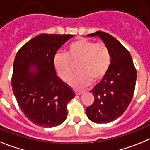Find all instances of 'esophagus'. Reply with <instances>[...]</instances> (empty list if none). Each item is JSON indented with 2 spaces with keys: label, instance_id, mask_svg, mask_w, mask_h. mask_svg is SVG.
I'll return each mask as SVG.
<instances>
[{
  "label": "esophagus",
  "instance_id": "obj_1",
  "mask_svg": "<svg viewBox=\"0 0 150 150\" xmlns=\"http://www.w3.org/2000/svg\"><path fill=\"white\" fill-rule=\"evenodd\" d=\"M75 93L76 95H81L84 93V91H79V90H75Z\"/></svg>",
  "mask_w": 150,
  "mask_h": 150
}]
</instances>
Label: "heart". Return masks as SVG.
I'll return each mask as SVG.
<instances>
[{"label":"heart","instance_id":"obj_1","mask_svg":"<svg viewBox=\"0 0 150 150\" xmlns=\"http://www.w3.org/2000/svg\"><path fill=\"white\" fill-rule=\"evenodd\" d=\"M77 63L79 71L69 83L75 88H83L92 79L97 81L106 75L111 65V53L103 43L79 38L69 45L66 54L58 53L54 57L56 71L63 81L69 79Z\"/></svg>","mask_w":150,"mask_h":150}]
</instances>
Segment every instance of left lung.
<instances>
[{
    "label": "left lung",
    "instance_id": "8db88e82",
    "mask_svg": "<svg viewBox=\"0 0 150 150\" xmlns=\"http://www.w3.org/2000/svg\"><path fill=\"white\" fill-rule=\"evenodd\" d=\"M88 35L102 39L111 53V65L100 82L90 91L94 101L86 108V114L93 122L109 123L120 117L129 106L134 92L137 71L128 50L113 36L101 31Z\"/></svg>",
    "mask_w": 150,
    "mask_h": 150
}]
</instances>
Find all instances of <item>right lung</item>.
I'll use <instances>...</instances> for the list:
<instances>
[{
	"instance_id": "1",
	"label": "right lung",
	"mask_w": 150,
	"mask_h": 150,
	"mask_svg": "<svg viewBox=\"0 0 150 150\" xmlns=\"http://www.w3.org/2000/svg\"><path fill=\"white\" fill-rule=\"evenodd\" d=\"M73 36L41 34L16 55L11 80L14 96L28 119L41 127L61 125L67 117L68 103L75 96L54 66L57 52Z\"/></svg>"
}]
</instances>
